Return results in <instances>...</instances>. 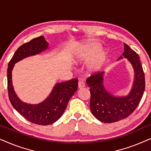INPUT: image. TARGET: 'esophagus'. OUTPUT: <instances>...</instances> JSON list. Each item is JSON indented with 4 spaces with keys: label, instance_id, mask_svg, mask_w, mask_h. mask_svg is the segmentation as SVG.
Segmentation results:
<instances>
[{
    "label": "esophagus",
    "instance_id": "34e87169",
    "mask_svg": "<svg viewBox=\"0 0 151 151\" xmlns=\"http://www.w3.org/2000/svg\"><path fill=\"white\" fill-rule=\"evenodd\" d=\"M85 86V84L83 81H79L78 82V88H82Z\"/></svg>",
    "mask_w": 151,
    "mask_h": 151
}]
</instances>
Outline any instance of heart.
<instances>
[{"mask_svg": "<svg viewBox=\"0 0 151 151\" xmlns=\"http://www.w3.org/2000/svg\"><path fill=\"white\" fill-rule=\"evenodd\" d=\"M101 45L98 42H90L84 46L81 55L80 61L90 60L87 65L88 72L92 73H98L102 69L108 58V53L105 50H99Z\"/></svg>", "mask_w": 151, "mask_h": 151, "instance_id": "obj_1", "label": "heart"}]
</instances>
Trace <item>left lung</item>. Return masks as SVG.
I'll return each mask as SVG.
<instances>
[{
    "mask_svg": "<svg viewBox=\"0 0 151 151\" xmlns=\"http://www.w3.org/2000/svg\"><path fill=\"white\" fill-rule=\"evenodd\" d=\"M124 45L123 57L129 60L135 71L133 88L127 96L115 97L105 89L103 71L92 74L86 80L90 87L91 111L96 118L104 123L115 122L129 117L139 105L145 90V76L139 55L129 45Z\"/></svg>",
    "mask_w": 151,
    "mask_h": 151,
    "instance_id": "1",
    "label": "left lung"
}]
</instances>
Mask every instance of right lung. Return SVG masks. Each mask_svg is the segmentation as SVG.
Returning a JSON list of instances; mask_svg holds the SVG:
<instances>
[{
	"label": "right lung",
	"mask_w": 151,
	"mask_h": 151,
	"mask_svg": "<svg viewBox=\"0 0 151 151\" xmlns=\"http://www.w3.org/2000/svg\"><path fill=\"white\" fill-rule=\"evenodd\" d=\"M47 48L48 43L45 40L44 36L32 39L22 45L16 50L7 68V90L10 102L27 120L38 125L51 124L62 116L70 98L77 91L78 84L77 78L56 84L48 98L38 104H26L20 100L12 85V71L14 64L24 58L38 54Z\"/></svg>",
	"instance_id": "obj_1"
}]
</instances>
